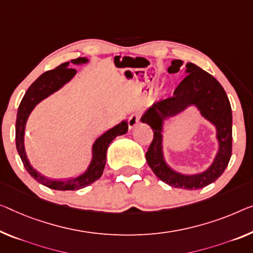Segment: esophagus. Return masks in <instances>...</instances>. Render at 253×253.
<instances>
[{"mask_svg": "<svg viewBox=\"0 0 253 253\" xmlns=\"http://www.w3.org/2000/svg\"><path fill=\"white\" fill-rule=\"evenodd\" d=\"M139 122H140L139 115L138 114H132L130 118H129V120H127V124H129V129L130 130L134 129V127L139 124Z\"/></svg>", "mask_w": 253, "mask_h": 253, "instance_id": "34e87169", "label": "esophagus"}]
</instances>
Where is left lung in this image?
<instances>
[{
    "label": "left lung",
    "mask_w": 253,
    "mask_h": 253,
    "mask_svg": "<svg viewBox=\"0 0 253 253\" xmlns=\"http://www.w3.org/2000/svg\"><path fill=\"white\" fill-rule=\"evenodd\" d=\"M184 62L173 60L167 68L169 73H177ZM186 76L174 90L170 98L161 100L143 112L140 121L150 126L154 139L146 153L151 170L159 180L174 188L197 190L216 181L228 165L232 155V110L224 88L211 75L193 63H186ZM194 107L202 117L215 127L217 153L213 162L203 172L183 174L166 162L164 154V130L170 118Z\"/></svg>",
    "instance_id": "obj_1"
}]
</instances>
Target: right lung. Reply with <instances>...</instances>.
<instances>
[{"instance_id": "1", "label": "right lung", "mask_w": 253, "mask_h": 253, "mask_svg": "<svg viewBox=\"0 0 253 253\" xmlns=\"http://www.w3.org/2000/svg\"><path fill=\"white\" fill-rule=\"evenodd\" d=\"M89 60L87 57H78L65 63H62L54 70L47 71L38 78L35 83L28 88L25 96L19 105L17 121H15V146L23 163V166L30 175L41 184L47 186L53 190L67 191V190H79L94 183L95 181L102 176L105 163H106V153L111 142L118 135L126 134L127 132V121L123 120L121 123L105 131L96 140L91 146V159L87 169L79 175L70 178H49L42 175L30 164L25 148V131L26 124L29 115L32 114L34 108L42 100L47 98L54 92L59 91L65 84L73 79L77 75L76 69H69L70 64L84 65L87 64Z\"/></svg>"}]
</instances>
